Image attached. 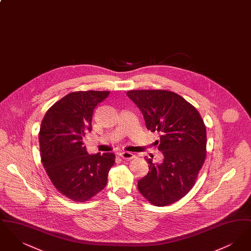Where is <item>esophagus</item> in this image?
Instances as JSON below:
<instances>
[{
  "instance_id": "esophagus-1",
  "label": "esophagus",
  "mask_w": 251,
  "mask_h": 251,
  "mask_svg": "<svg viewBox=\"0 0 251 251\" xmlns=\"http://www.w3.org/2000/svg\"><path fill=\"white\" fill-rule=\"evenodd\" d=\"M120 156L122 158V159H124V160H131L134 156L131 152H128V151H122V152H120Z\"/></svg>"
}]
</instances>
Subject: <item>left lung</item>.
I'll list each match as a JSON object with an SVG mask.
<instances>
[{
  "label": "left lung",
  "mask_w": 251,
  "mask_h": 251,
  "mask_svg": "<svg viewBox=\"0 0 251 251\" xmlns=\"http://www.w3.org/2000/svg\"><path fill=\"white\" fill-rule=\"evenodd\" d=\"M127 95L142 112L146 127L158 131L164 159L150 164L137 187L151 204L162 207L191 190L206 158V126L199 111L181 96L167 90H131ZM158 142V141H157Z\"/></svg>",
  "instance_id": "1"
}]
</instances>
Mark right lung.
<instances>
[{
  "mask_svg": "<svg viewBox=\"0 0 251 251\" xmlns=\"http://www.w3.org/2000/svg\"><path fill=\"white\" fill-rule=\"evenodd\" d=\"M109 91H76L63 97L45 114L39 131L41 162L53 186L76 202L90 201L107 184L112 152L88 154L83 143L92 130L94 108Z\"/></svg>",
  "mask_w": 251,
  "mask_h": 251,
  "instance_id": "obj_1",
  "label": "right lung"
}]
</instances>
